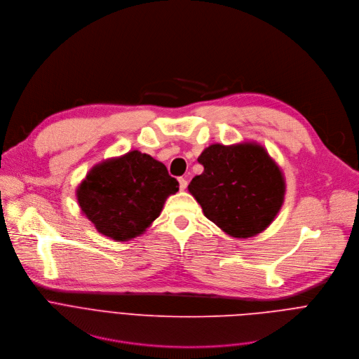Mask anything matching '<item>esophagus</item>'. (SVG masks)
Masks as SVG:
<instances>
[{"label": "esophagus", "instance_id": "1", "mask_svg": "<svg viewBox=\"0 0 359 359\" xmlns=\"http://www.w3.org/2000/svg\"><path fill=\"white\" fill-rule=\"evenodd\" d=\"M179 186H180V190H184L187 187V180L183 177H179Z\"/></svg>", "mask_w": 359, "mask_h": 359}]
</instances>
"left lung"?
I'll return each mask as SVG.
<instances>
[{
  "label": "left lung",
  "instance_id": "8db88e82",
  "mask_svg": "<svg viewBox=\"0 0 359 359\" xmlns=\"http://www.w3.org/2000/svg\"><path fill=\"white\" fill-rule=\"evenodd\" d=\"M197 162L204 170L187 189L210 222L236 238L252 237L273 223L284 203L285 180L262 144L215 143Z\"/></svg>",
  "mask_w": 359,
  "mask_h": 359
}]
</instances>
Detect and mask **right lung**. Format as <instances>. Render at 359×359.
Wrapping results in <instances>:
<instances>
[{"instance_id": "right-lung-1", "label": "right lung", "mask_w": 359, "mask_h": 359, "mask_svg": "<svg viewBox=\"0 0 359 359\" xmlns=\"http://www.w3.org/2000/svg\"><path fill=\"white\" fill-rule=\"evenodd\" d=\"M179 182L166 166L139 150L93 166L76 189L82 213L95 229L116 241H128L155 222Z\"/></svg>"}]
</instances>
